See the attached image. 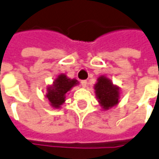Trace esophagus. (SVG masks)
<instances>
[{
    "instance_id": "34e87169",
    "label": "esophagus",
    "mask_w": 159,
    "mask_h": 159,
    "mask_svg": "<svg viewBox=\"0 0 159 159\" xmlns=\"http://www.w3.org/2000/svg\"><path fill=\"white\" fill-rule=\"evenodd\" d=\"M81 84H82V86H83V88H86L87 87V81H86V80L81 81Z\"/></svg>"
}]
</instances>
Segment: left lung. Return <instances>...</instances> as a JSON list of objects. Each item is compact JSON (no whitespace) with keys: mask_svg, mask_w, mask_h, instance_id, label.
Here are the masks:
<instances>
[{"mask_svg":"<svg viewBox=\"0 0 159 159\" xmlns=\"http://www.w3.org/2000/svg\"><path fill=\"white\" fill-rule=\"evenodd\" d=\"M94 89L98 102L104 110L110 109L120 102V88L113 84L112 81L107 76H99Z\"/></svg>","mask_w":159,"mask_h":159,"instance_id":"8db88e82","label":"left lung"}]
</instances>
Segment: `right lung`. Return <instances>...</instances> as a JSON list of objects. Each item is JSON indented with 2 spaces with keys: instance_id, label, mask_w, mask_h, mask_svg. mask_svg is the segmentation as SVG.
Returning <instances> with one entry per match:
<instances>
[{
  "instance_id": "1",
  "label": "right lung",
  "mask_w": 159,
  "mask_h": 159,
  "mask_svg": "<svg viewBox=\"0 0 159 159\" xmlns=\"http://www.w3.org/2000/svg\"><path fill=\"white\" fill-rule=\"evenodd\" d=\"M77 84L76 79H70L65 74L58 75L52 84L47 87L45 96L49 100L50 105L54 108H59L65 102L66 94Z\"/></svg>"
}]
</instances>
